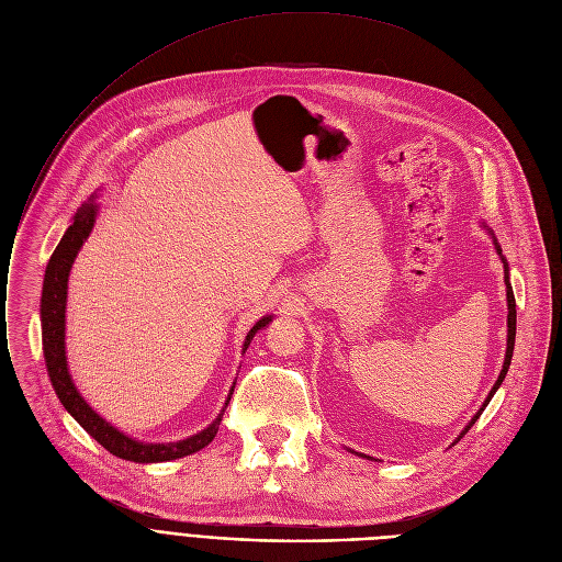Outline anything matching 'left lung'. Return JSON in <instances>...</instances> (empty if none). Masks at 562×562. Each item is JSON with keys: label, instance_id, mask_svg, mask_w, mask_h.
I'll return each instance as SVG.
<instances>
[{"label": "left lung", "instance_id": "obj_1", "mask_svg": "<svg viewBox=\"0 0 562 562\" xmlns=\"http://www.w3.org/2000/svg\"><path fill=\"white\" fill-rule=\"evenodd\" d=\"M482 227L486 229V225L482 223ZM488 232V236L493 238V245H495V249H497V254H499V258H502V263H504V283H506V306H508V315H506V356H504V364H502V371H499V375H497V380H495V384H493V390H491V394L486 396V401H484V405L477 409V414H474L472 418H470V423L461 429V435L454 439V443H459L461 441V437L465 435V431L474 425V420H477L480 416H482V412L486 409V405L491 403V398L495 396V392L499 390L502 386V382H504V378H506V373H508V367H510V358H513V347H515V322H517V315H515V296H513V288H510V281H508V263H506V256L502 254V247H499V243H497V238H495V234L491 232V229H486ZM452 443V446H454ZM351 452H356V450H351ZM358 457H367V454H362V452H356ZM367 459H373V457H367Z\"/></svg>", "mask_w": 562, "mask_h": 562}]
</instances>
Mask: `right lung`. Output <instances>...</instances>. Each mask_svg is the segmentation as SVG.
<instances>
[{"label":"right lung","instance_id":"add662e5","mask_svg":"<svg viewBox=\"0 0 562 562\" xmlns=\"http://www.w3.org/2000/svg\"><path fill=\"white\" fill-rule=\"evenodd\" d=\"M97 215H99V204H97V193H94L76 211L71 225L67 227L65 236L60 238L58 247L54 249V254L49 258V266L45 270V283H42V296H40V324H42V351H45V362H47L52 384H54L56 396L60 398L63 407L74 416V420H78V425L114 457L125 459V461H135V463H161V461L182 459L187 454L202 450L204 446H209L213 441L215 435H218V427H221L225 407L232 401L236 382L232 384L223 412L213 418V423L209 427H204L202 431H198V435L182 439V441L148 443V441L127 437L125 431H121L110 420H105L97 409H92V405L88 401L82 398L78 386L71 380L69 364H67V347H65L67 344L65 341V324H67L65 313H67L69 272H71V266L76 261L82 243L88 240V236L94 229ZM272 319H274V315H266L263 319H258L251 326V330L247 333V337L243 341V353L247 351L254 335L261 328H266Z\"/></svg>","mask_w":562,"mask_h":562}]
</instances>
